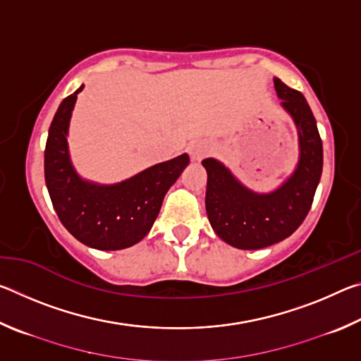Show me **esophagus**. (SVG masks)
<instances>
[{
  "mask_svg": "<svg viewBox=\"0 0 361 361\" xmlns=\"http://www.w3.org/2000/svg\"><path fill=\"white\" fill-rule=\"evenodd\" d=\"M189 157H191L192 162L202 161L205 156H209L212 152V145L205 140H194V142L189 143L188 146Z\"/></svg>",
  "mask_w": 361,
  "mask_h": 361,
  "instance_id": "esophagus-1",
  "label": "esophagus"
}]
</instances>
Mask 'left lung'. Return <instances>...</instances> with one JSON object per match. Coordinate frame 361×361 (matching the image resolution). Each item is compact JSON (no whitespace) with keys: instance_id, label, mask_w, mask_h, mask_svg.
I'll list each match as a JSON object with an SVG mask.
<instances>
[{"instance_id":"8db88e82","label":"left lung","mask_w":361,"mask_h":361,"mask_svg":"<svg viewBox=\"0 0 361 361\" xmlns=\"http://www.w3.org/2000/svg\"><path fill=\"white\" fill-rule=\"evenodd\" d=\"M280 106L298 130L299 157L290 176L276 189L258 192L237 178L223 162L204 159L205 209L219 239L240 250H258L290 237L312 205L323 167V146L317 122L304 95L274 78Z\"/></svg>"}]
</instances>
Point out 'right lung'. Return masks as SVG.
I'll list each match as a JSON object with an SVG mask.
<instances>
[{
    "label": "right lung",
    "mask_w": 361,
    "mask_h": 361,
    "mask_svg": "<svg viewBox=\"0 0 361 361\" xmlns=\"http://www.w3.org/2000/svg\"><path fill=\"white\" fill-rule=\"evenodd\" d=\"M76 92L60 103L44 151V176L54 210L70 234L95 250L135 245L151 231L170 186L188 167L181 154L113 185L84 180L71 162L68 132Z\"/></svg>",
    "instance_id": "obj_1"
}]
</instances>
